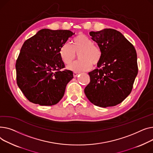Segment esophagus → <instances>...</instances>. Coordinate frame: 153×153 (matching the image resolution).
<instances>
[{"mask_svg": "<svg viewBox=\"0 0 153 153\" xmlns=\"http://www.w3.org/2000/svg\"><path fill=\"white\" fill-rule=\"evenodd\" d=\"M78 75V72H76V71H74V77H76Z\"/></svg>", "mask_w": 153, "mask_h": 153, "instance_id": "esophagus-1", "label": "esophagus"}]
</instances>
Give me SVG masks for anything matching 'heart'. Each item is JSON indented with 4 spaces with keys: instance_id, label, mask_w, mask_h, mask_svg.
<instances>
[{
    "instance_id": "heart-1",
    "label": "heart",
    "mask_w": 153,
    "mask_h": 153,
    "mask_svg": "<svg viewBox=\"0 0 153 153\" xmlns=\"http://www.w3.org/2000/svg\"><path fill=\"white\" fill-rule=\"evenodd\" d=\"M60 56L63 62L69 64L76 58V53L80 59L73 62L68 68L75 71H87L100 62L102 52L93 41L84 34H79L74 39L72 46L66 43L60 49Z\"/></svg>"
}]
</instances>
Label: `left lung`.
Wrapping results in <instances>:
<instances>
[{"label": "left lung", "instance_id": "1", "mask_svg": "<svg viewBox=\"0 0 153 153\" xmlns=\"http://www.w3.org/2000/svg\"><path fill=\"white\" fill-rule=\"evenodd\" d=\"M89 34L101 49L102 56L98 68L88 73L90 82L85 93L95 105H116L131 92L138 70L136 50L115 30L104 29Z\"/></svg>", "mask_w": 153, "mask_h": 153}]
</instances>
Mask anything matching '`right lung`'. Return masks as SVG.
Returning a JSON list of instances; mask_svg holds the SVG:
<instances>
[{"mask_svg": "<svg viewBox=\"0 0 153 153\" xmlns=\"http://www.w3.org/2000/svg\"><path fill=\"white\" fill-rule=\"evenodd\" d=\"M75 33L69 30L42 29L25 41L16 62L18 86L30 102L41 105L58 103L72 71L65 64L60 49Z\"/></svg>", "mask_w": 153, "mask_h": 153, "instance_id": "right-lung-1", "label": "right lung"}]
</instances>
